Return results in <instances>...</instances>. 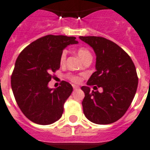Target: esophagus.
<instances>
[{
	"label": "esophagus",
	"instance_id": "obj_1",
	"mask_svg": "<svg viewBox=\"0 0 150 150\" xmlns=\"http://www.w3.org/2000/svg\"><path fill=\"white\" fill-rule=\"evenodd\" d=\"M72 87H73V88H74V89H79V86H77V85H72Z\"/></svg>",
	"mask_w": 150,
	"mask_h": 150
}]
</instances>
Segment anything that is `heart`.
I'll return each instance as SVG.
<instances>
[{"label":"heart","instance_id":"b5f03b06","mask_svg":"<svg viewBox=\"0 0 150 150\" xmlns=\"http://www.w3.org/2000/svg\"><path fill=\"white\" fill-rule=\"evenodd\" d=\"M77 53L79 57H80L81 59H82L83 62H84L85 59H89L91 58V53L89 51L88 49H87L86 47H79L78 50H77ZM66 55H67V52L66 50H63L61 53L60 57H59V62L60 64H63L66 61ZM69 79L72 81V82L75 83H79L81 81V78L79 76H76V75H69Z\"/></svg>","mask_w":150,"mask_h":150}]
</instances>
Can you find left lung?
<instances>
[{
	"instance_id": "obj_1",
	"label": "left lung",
	"mask_w": 150,
	"mask_h": 150,
	"mask_svg": "<svg viewBox=\"0 0 150 150\" xmlns=\"http://www.w3.org/2000/svg\"><path fill=\"white\" fill-rule=\"evenodd\" d=\"M96 54V71L82 86L85 117L91 122L108 125L118 121L129 108L136 93L138 78L131 57L115 43L102 37L80 36ZM97 85L103 92L90 91L89 86ZM96 87V86H95Z\"/></svg>"
}]
</instances>
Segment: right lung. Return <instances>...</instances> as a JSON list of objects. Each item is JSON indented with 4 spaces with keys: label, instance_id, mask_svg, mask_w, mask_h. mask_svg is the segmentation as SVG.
Returning a JSON list of instances; mask_svg holds the SVG:
<instances>
[{
    "label": "right lung",
    "instance_id": "right-lung-1",
    "mask_svg": "<svg viewBox=\"0 0 150 150\" xmlns=\"http://www.w3.org/2000/svg\"><path fill=\"white\" fill-rule=\"evenodd\" d=\"M76 38L46 35L33 41L21 52L11 76V87L18 106L34 123L47 125L59 120L72 86L62 81L56 89L48 82L60 67L59 57L65 47L78 44Z\"/></svg>",
    "mask_w": 150,
    "mask_h": 150
}]
</instances>
